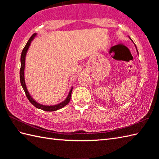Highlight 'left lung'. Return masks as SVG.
I'll return each instance as SVG.
<instances>
[{"label": "left lung", "instance_id": "8db88e82", "mask_svg": "<svg viewBox=\"0 0 159 159\" xmlns=\"http://www.w3.org/2000/svg\"><path fill=\"white\" fill-rule=\"evenodd\" d=\"M137 52H138V51H137Z\"/></svg>", "mask_w": 159, "mask_h": 159}]
</instances>
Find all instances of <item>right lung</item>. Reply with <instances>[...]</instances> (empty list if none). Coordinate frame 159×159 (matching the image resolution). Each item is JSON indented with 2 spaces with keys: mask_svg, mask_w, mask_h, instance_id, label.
<instances>
[{
  "mask_svg": "<svg viewBox=\"0 0 159 159\" xmlns=\"http://www.w3.org/2000/svg\"><path fill=\"white\" fill-rule=\"evenodd\" d=\"M36 35V33H34L33 34L32 36L29 39V41L26 43V46H25V48L22 50V52L21 54V58H20V61H21V67H20V83L22 86V88L25 91V94L26 96V98H27L28 100H29V102H31L33 105H34L36 108H38L39 109H42L43 111H57L58 109H61V108L65 107L66 104L69 103L70 100V98H71V94H72V88L71 89L70 92H69L68 96H67V98L63 101V102H61L58 104H56V105H53V106H45V105H42V104H40L38 102H36L35 101L33 100L31 96H30V94L28 92L27 89H26V84H25V77H24V70H25V57H26V54L27 50L29 49V47L31 44V42L32 40L34 39V38Z\"/></svg>",
  "mask_w": 159,
  "mask_h": 159,
  "instance_id": "add662e5",
  "label": "right lung"
}]
</instances>
